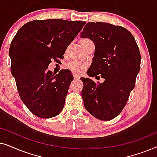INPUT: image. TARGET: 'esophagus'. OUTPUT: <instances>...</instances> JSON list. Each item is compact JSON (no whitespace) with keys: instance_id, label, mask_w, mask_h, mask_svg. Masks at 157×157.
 Wrapping results in <instances>:
<instances>
[{"instance_id":"obj_1","label":"esophagus","mask_w":157,"mask_h":157,"mask_svg":"<svg viewBox=\"0 0 157 157\" xmlns=\"http://www.w3.org/2000/svg\"><path fill=\"white\" fill-rule=\"evenodd\" d=\"M74 79H78V78H80V76H79L78 75H77V74H74Z\"/></svg>"}]
</instances>
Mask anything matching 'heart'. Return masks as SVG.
<instances>
[{
    "mask_svg": "<svg viewBox=\"0 0 157 157\" xmlns=\"http://www.w3.org/2000/svg\"><path fill=\"white\" fill-rule=\"evenodd\" d=\"M89 40H90L89 39L84 38V39H82L81 40V45L84 44L86 42L89 41ZM66 67H67V68H68V69L71 70L74 73H76V74H79V73L82 72L85 69L86 67V66L84 63H81V62L71 61L66 65Z\"/></svg>",
    "mask_w": 157,
    "mask_h": 157,
    "instance_id": "heart-1",
    "label": "heart"
}]
</instances>
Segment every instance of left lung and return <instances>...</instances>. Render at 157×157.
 <instances>
[{"instance_id": "obj_1", "label": "left lung", "mask_w": 157, "mask_h": 157, "mask_svg": "<svg viewBox=\"0 0 157 157\" xmlns=\"http://www.w3.org/2000/svg\"><path fill=\"white\" fill-rule=\"evenodd\" d=\"M81 38H89L95 53L86 74L97 79L81 77V96L86 110L96 119L109 121L121 112L134 89L140 71L141 55L132 34L125 28L108 23H88Z\"/></svg>"}]
</instances>
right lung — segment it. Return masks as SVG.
I'll return each instance as SVG.
<instances>
[{
    "instance_id": "1",
    "label": "right lung",
    "mask_w": 157,
    "mask_h": 157,
    "mask_svg": "<svg viewBox=\"0 0 157 157\" xmlns=\"http://www.w3.org/2000/svg\"><path fill=\"white\" fill-rule=\"evenodd\" d=\"M85 24L62 19L33 21L13 38L10 71L21 100L34 115L48 119L63 110L74 76L68 69L57 74L47 69L52 59H63L68 46Z\"/></svg>"
}]
</instances>
